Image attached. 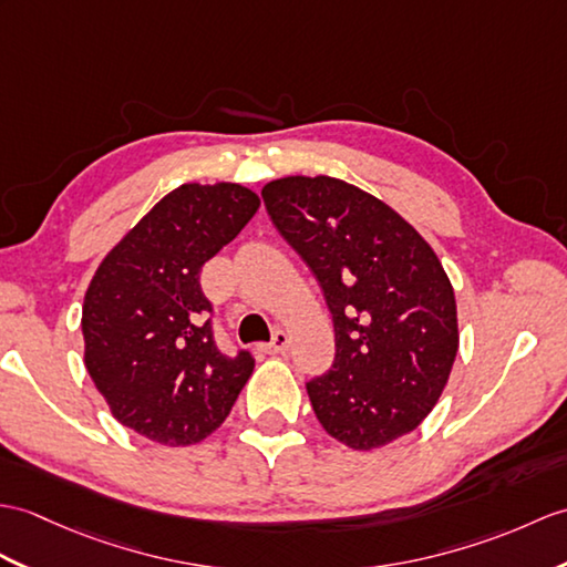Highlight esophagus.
Here are the masks:
<instances>
[{
    "label": "esophagus",
    "instance_id": "1",
    "mask_svg": "<svg viewBox=\"0 0 567 567\" xmlns=\"http://www.w3.org/2000/svg\"><path fill=\"white\" fill-rule=\"evenodd\" d=\"M287 346H289V336L285 331H275L272 340L268 346H262V350H266L268 354H275V352H285Z\"/></svg>",
    "mask_w": 567,
    "mask_h": 567
}]
</instances>
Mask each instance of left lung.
Wrapping results in <instances>:
<instances>
[{"label":"left lung","instance_id":"8db88e82","mask_svg":"<svg viewBox=\"0 0 567 567\" xmlns=\"http://www.w3.org/2000/svg\"><path fill=\"white\" fill-rule=\"evenodd\" d=\"M262 200L333 313V367L307 384L321 427L358 452L413 432L458 352L454 287L437 254L396 209L333 176L270 181Z\"/></svg>","mask_w":567,"mask_h":567}]
</instances>
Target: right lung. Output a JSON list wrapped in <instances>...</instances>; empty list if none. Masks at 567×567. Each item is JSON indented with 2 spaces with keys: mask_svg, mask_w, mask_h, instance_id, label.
I'll return each instance as SVG.
<instances>
[{
  "mask_svg": "<svg viewBox=\"0 0 567 567\" xmlns=\"http://www.w3.org/2000/svg\"><path fill=\"white\" fill-rule=\"evenodd\" d=\"M260 197L239 183H183L164 195L89 282L84 364L117 423L166 446H188L229 415L254 358H227L205 313L200 270L251 217Z\"/></svg>",
  "mask_w": 567,
  "mask_h": 567,
  "instance_id": "1",
  "label": "right lung"
}]
</instances>
